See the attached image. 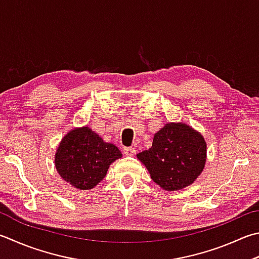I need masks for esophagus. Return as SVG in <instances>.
Returning <instances> with one entry per match:
<instances>
[{"label": "esophagus", "instance_id": "34e87169", "mask_svg": "<svg viewBox=\"0 0 259 259\" xmlns=\"http://www.w3.org/2000/svg\"><path fill=\"white\" fill-rule=\"evenodd\" d=\"M123 151H124V154L127 155V157H133V155H135L136 153V150L134 148H124Z\"/></svg>", "mask_w": 259, "mask_h": 259}]
</instances>
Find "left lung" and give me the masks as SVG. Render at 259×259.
<instances>
[{
    "mask_svg": "<svg viewBox=\"0 0 259 259\" xmlns=\"http://www.w3.org/2000/svg\"><path fill=\"white\" fill-rule=\"evenodd\" d=\"M136 157L161 188L179 190L202 174L206 162V142L190 126L168 123L154 134L152 146Z\"/></svg>",
    "mask_w": 259,
    "mask_h": 259,
    "instance_id": "left-lung-1",
    "label": "left lung"
}]
</instances>
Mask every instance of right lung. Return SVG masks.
<instances>
[{
	"instance_id": "1",
	"label": "right lung",
	"mask_w": 259,
	"mask_h": 259,
	"mask_svg": "<svg viewBox=\"0 0 259 259\" xmlns=\"http://www.w3.org/2000/svg\"><path fill=\"white\" fill-rule=\"evenodd\" d=\"M121 158L116 145L107 143L88 126L70 131L62 139L55 154L57 172L66 183L82 190L92 189Z\"/></svg>"
}]
</instances>
